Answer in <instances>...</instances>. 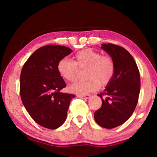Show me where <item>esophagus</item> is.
I'll list each match as a JSON object with an SVG mask.
<instances>
[{"label":"esophagus","instance_id":"1","mask_svg":"<svg viewBox=\"0 0 157 157\" xmlns=\"http://www.w3.org/2000/svg\"><path fill=\"white\" fill-rule=\"evenodd\" d=\"M78 97H79V98H83V99H88V98L90 97V95H89V94L84 95H78Z\"/></svg>","mask_w":157,"mask_h":157}]
</instances>
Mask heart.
<instances>
[{
	"label": "heart",
	"mask_w": 157,
	"mask_h": 157,
	"mask_svg": "<svg viewBox=\"0 0 157 157\" xmlns=\"http://www.w3.org/2000/svg\"><path fill=\"white\" fill-rule=\"evenodd\" d=\"M78 68H87L84 82H77L68 87V91L80 95L97 91L100 85L107 86L112 80L116 71L113 58L102 55L100 52L87 48L78 51L74 55L73 61L62 58L57 63V71L67 82H73L78 74Z\"/></svg>",
	"instance_id": "obj_1"
}]
</instances>
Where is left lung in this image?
<instances>
[{
  "instance_id": "1",
  "label": "left lung",
  "mask_w": 157,
  "mask_h": 157,
  "mask_svg": "<svg viewBox=\"0 0 157 157\" xmlns=\"http://www.w3.org/2000/svg\"><path fill=\"white\" fill-rule=\"evenodd\" d=\"M101 48L113 58L116 71L105 91L98 94L102 103L94 118L100 126L112 129L128 120L136 107L140 73L134 58L124 48L113 44H104Z\"/></svg>"
}]
</instances>
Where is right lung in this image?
<instances>
[{"label": "right lung", "mask_w": 157, "mask_h": 157, "mask_svg": "<svg viewBox=\"0 0 157 157\" xmlns=\"http://www.w3.org/2000/svg\"><path fill=\"white\" fill-rule=\"evenodd\" d=\"M72 50L48 45L36 50L26 61L20 76V94L31 118L45 128L55 129L66 121L73 94L62 93L66 86L57 63Z\"/></svg>", "instance_id": "obj_1"}]
</instances>
